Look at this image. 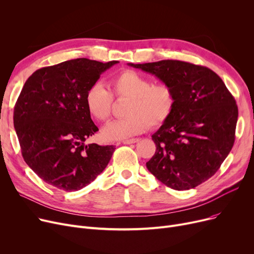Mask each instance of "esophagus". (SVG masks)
<instances>
[{"label":"esophagus","mask_w":254,"mask_h":254,"mask_svg":"<svg viewBox=\"0 0 254 254\" xmlns=\"http://www.w3.org/2000/svg\"><path fill=\"white\" fill-rule=\"evenodd\" d=\"M140 141V139L139 138H135V139H128V140H125V141H123L122 143L123 144H126V145H127V144H134V143H137V142H139Z\"/></svg>","instance_id":"1"}]
</instances>
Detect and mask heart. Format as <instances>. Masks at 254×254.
I'll return each mask as SVG.
<instances>
[{
	"label": "heart",
	"mask_w": 254,
	"mask_h": 254,
	"mask_svg": "<svg viewBox=\"0 0 254 254\" xmlns=\"http://www.w3.org/2000/svg\"><path fill=\"white\" fill-rule=\"evenodd\" d=\"M110 88L96 82L85 95L86 108L100 123L108 122L114 97L128 100L126 105L127 117L118 119L102 130L104 139L125 140L141 134L148 127H157L170 117L176 104V93L168 83H155L135 70H125L110 80Z\"/></svg>",
	"instance_id": "obj_1"
}]
</instances>
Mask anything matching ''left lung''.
Here are the masks:
<instances>
[{"label":"left lung","instance_id":"8db88e82","mask_svg":"<svg viewBox=\"0 0 254 254\" xmlns=\"http://www.w3.org/2000/svg\"><path fill=\"white\" fill-rule=\"evenodd\" d=\"M128 64L155 75L176 93L174 110L152 135L156 150L146 167L168 188L194 189L215 174L233 148L234 97L207 66L174 60Z\"/></svg>","mask_w":254,"mask_h":254}]
</instances>
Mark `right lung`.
Wrapping results in <instances>:
<instances>
[{"label": "right lung", "instance_id": "add662e5", "mask_svg": "<svg viewBox=\"0 0 254 254\" xmlns=\"http://www.w3.org/2000/svg\"><path fill=\"white\" fill-rule=\"evenodd\" d=\"M117 63L71 60L39 69L25 81L13 123L24 162L46 183L64 191L79 190L110 162L113 145L85 144L99 130L85 95Z\"/></svg>", "mask_w": 254, "mask_h": 254}]
</instances>
